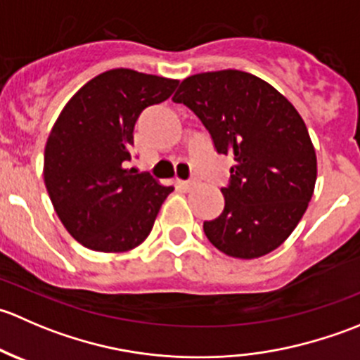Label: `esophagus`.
<instances>
[{
    "label": "esophagus",
    "mask_w": 360,
    "mask_h": 360,
    "mask_svg": "<svg viewBox=\"0 0 360 360\" xmlns=\"http://www.w3.org/2000/svg\"><path fill=\"white\" fill-rule=\"evenodd\" d=\"M198 184V179H188V181H179V186L183 188V190H191V188H195Z\"/></svg>",
    "instance_id": "obj_1"
}]
</instances>
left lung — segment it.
<instances>
[{"mask_svg":"<svg viewBox=\"0 0 360 360\" xmlns=\"http://www.w3.org/2000/svg\"><path fill=\"white\" fill-rule=\"evenodd\" d=\"M209 130L217 153L233 155L224 209L203 231L221 252L240 259L277 249L307 210L317 158L300 112L257 76L237 69L184 79L172 97Z\"/></svg>","mask_w":360,"mask_h":360,"instance_id":"obj_1","label":"left lung"}]
</instances>
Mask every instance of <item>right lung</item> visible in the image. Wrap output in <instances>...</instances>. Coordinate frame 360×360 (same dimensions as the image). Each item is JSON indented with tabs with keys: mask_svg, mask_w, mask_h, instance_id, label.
<instances>
[{
	"mask_svg": "<svg viewBox=\"0 0 360 360\" xmlns=\"http://www.w3.org/2000/svg\"><path fill=\"white\" fill-rule=\"evenodd\" d=\"M177 79L111 69L64 106L45 146V186L75 240L99 252H125L146 240L172 186L130 162L134 127L146 108L169 99Z\"/></svg>",
	"mask_w": 360,
	"mask_h": 360,
	"instance_id": "1",
	"label": "right lung"
}]
</instances>
